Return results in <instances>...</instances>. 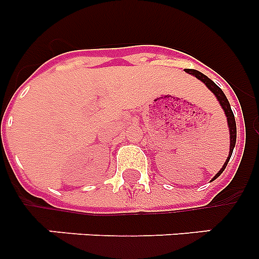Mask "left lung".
Returning a JSON list of instances; mask_svg holds the SVG:
<instances>
[{
    "label": "left lung",
    "mask_w": 259,
    "mask_h": 259,
    "mask_svg": "<svg viewBox=\"0 0 259 259\" xmlns=\"http://www.w3.org/2000/svg\"><path fill=\"white\" fill-rule=\"evenodd\" d=\"M185 71H187L188 74H192L193 76L197 77V79L201 80L202 83H205V85H206L207 88H209L210 91L214 93L215 97L218 98L219 104H221V106L223 107L224 114H226V116H227L228 128H230V154H228L227 161H226V163L223 164V167L221 168V171H219V172L214 176V179H212V180H215L219 175H221L222 172H223L224 168H226V166H227L228 161H230L231 155H232L233 148H235V144H236V120H235V115H233L232 110H231L230 102H228L227 97H226V95L223 93V91H222V89L219 88V87L217 85V84H215L211 79H209L206 75L201 74L200 71H197V70H191V68H187Z\"/></svg>",
    "instance_id": "8db88e82"
}]
</instances>
